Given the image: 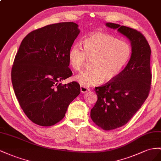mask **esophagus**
Masks as SVG:
<instances>
[{
    "instance_id": "34e87169",
    "label": "esophagus",
    "mask_w": 161,
    "mask_h": 161,
    "mask_svg": "<svg viewBox=\"0 0 161 161\" xmlns=\"http://www.w3.org/2000/svg\"><path fill=\"white\" fill-rule=\"evenodd\" d=\"M80 90H81V93H86V92H88V91H90L89 88H86V87H84L83 86H80Z\"/></svg>"
}]
</instances>
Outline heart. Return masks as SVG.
Returning a JSON list of instances; mask_svg holds the SVG:
<instances>
[{"label":"heart","mask_w":161,"mask_h":161,"mask_svg":"<svg viewBox=\"0 0 161 161\" xmlns=\"http://www.w3.org/2000/svg\"><path fill=\"white\" fill-rule=\"evenodd\" d=\"M84 50L79 44L71 46L68 61L75 71L84 68L87 58L93 59L92 69L81 72L75 80L84 87L98 85L104 80L111 81L120 74L131 56V45L107 34L96 32L84 40Z\"/></svg>","instance_id":"b5f03b06"}]
</instances>
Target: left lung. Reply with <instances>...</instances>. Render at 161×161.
I'll return each mask as SVG.
<instances>
[{
  "instance_id": "obj_1",
  "label": "left lung",
  "mask_w": 161,
  "mask_h": 161,
  "mask_svg": "<svg viewBox=\"0 0 161 161\" xmlns=\"http://www.w3.org/2000/svg\"><path fill=\"white\" fill-rule=\"evenodd\" d=\"M105 25L129 39L131 56L125 68L115 79L96 87L97 102L91 109L92 121L104 130H111L126 124L138 111L149 94L152 80L151 50L140 32L113 23Z\"/></svg>"
}]
</instances>
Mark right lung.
I'll use <instances>...</instances> for the list:
<instances>
[{
	"label": "right lung",
	"instance_id": "add662e5",
	"mask_svg": "<svg viewBox=\"0 0 161 161\" xmlns=\"http://www.w3.org/2000/svg\"><path fill=\"white\" fill-rule=\"evenodd\" d=\"M73 22L58 23L32 31L22 40L11 70L20 107L30 120L51 126L65 117L80 93V84L60 81L72 75L68 53L80 30Z\"/></svg>",
	"mask_w": 161,
	"mask_h": 161
}]
</instances>
